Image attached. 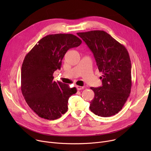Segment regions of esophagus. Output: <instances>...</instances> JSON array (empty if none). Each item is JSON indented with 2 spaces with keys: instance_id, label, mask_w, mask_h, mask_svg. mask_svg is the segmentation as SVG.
I'll return each instance as SVG.
<instances>
[{
  "instance_id": "1",
  "label": "esophagus",
  "mask_w": 151,
  "mask_h": 151,
  "mask_svg": "<svg viewBox=\"0 0 151 151\" xmlns=\"http://www.w3.org/2000/svg\"><path fill=\"white\" fill-rule=\"evenodd\" d=\"M76 89L78 90V91H80V90H82L84 89V87H82V86H76Z\"/></svg>"
}]
</instances>
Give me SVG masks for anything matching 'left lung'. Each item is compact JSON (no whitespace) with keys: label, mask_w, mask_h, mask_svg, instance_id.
I'll return each instance as SVG.
<instances>
[{"label":"left lung","mask_w":151,"mask_h":151,"mask_svg":"<svg viewBox=\"0 0 151 151\" xmlns=\"http://www.w3.org/2000/svg\"><path fill=\"white\" fill-rule=\"evenodd\" d=\"M77 35L93 54L102 86L91 88L95 96L89 108L95 114L109 117L122 109L130 96L132 65L125 47L104 30L79 32Z\"/></svg>","instance_id":"8db88e82"}]
</instances>
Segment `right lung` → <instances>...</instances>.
Here are the masks:
<instances>
[{"mask_svg": "<svg viewBox=\"0 0 151 151\" xmlns=\"http://www.w3.org/2000/svg\"><path fill=\"white\" fill-rule=\"evenodd\" d=\"M81 43L73 34L48 35L26 55L21 68V89L29 106L39 117L55 120L67 112L68 99L77 90L54 81L53 73L60 69L67 51Z\"/></svg>", "mask_w": 151, "mask_h": 151, "instance_id": "1", "label": "right lung"}]
</instances>
